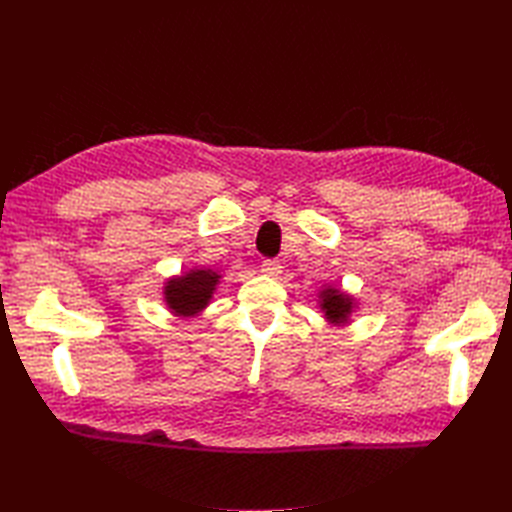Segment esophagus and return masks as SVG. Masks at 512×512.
Segmentation results:
<instances>
[{
	"mask_svg": "<svg viewBox=\"0 0 512 512\" xmlns=\"http://www.w3.org/2000/svg\"><path fill=\"white\" fill-rule=\"evenodd\" d=\"M281 270H284V266L275 262V259H266V262H262V273L266 277H279Z\"/></svg>",
	"mask_w": 512,
	"mask_h": 512,
	"instance_id": "1",
	"label": "esophagus"
}]
</instances>
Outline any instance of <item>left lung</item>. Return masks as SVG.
Instances as JSON below:
<instances>
[{
    "mask_svg": "<svg viewBox=\"0 0 512 512\" xmlns=\"http://www.w3.org/2000/svg\"><path fill=\"white\" fill-rule=\"evenodd\" d=\"M317 297V306L323 312V319L328 321L332 328H345V325H350L352 314L358 308V301L354 295L336 286L325 284L321 286Z\"/></svg>",
    "mask_w": 512,
    "mask_h": 512,
    "instance_id": "8db88e82",
    "label": "left lung"
}]
</instances>
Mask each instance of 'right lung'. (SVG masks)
I'll list each match as a JSON object with an SVG mask.
<instances>
[{
  "instance_id": "right-lung-1",
  "label": "right lung",
  "mask_w": 512,
  "mask_h": 512,
  "mask_svg": "<svg viewBox=\"0 0 512 512\" xmlns=\"http://www.w3.org/2000/svg\"><path fill=\"white\" fill-rule=\"evenodd\" d=\"M220 270L191 266L180 275H173L162 286V301L167 310L178 319H193L202 314L209 303L217 286H220Z\"/></svg>"
}]
</instances>
